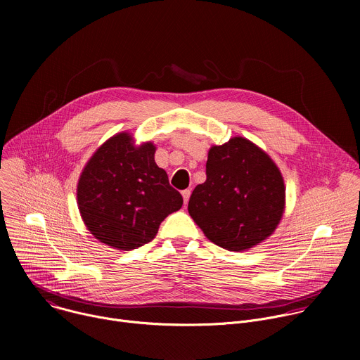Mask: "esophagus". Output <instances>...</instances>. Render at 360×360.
Here are the masks:
<instances>
[{
  "instance_id": "obj_1",
  "label": "esophagus",
  "mask_w": 360,
  "mask_h": 360,
  "mask_svg": "<svg viewBox=\"0 0 360 360\" xmlns=\"http://www.w3.org/2000/svg\"><path fill=\"white\" fill-rule=\"evenodd\" d=\"M182 196H184V202H185V203H188L189 196H191V189H185V191H182Z\"/></svg>"
}]
</instances>
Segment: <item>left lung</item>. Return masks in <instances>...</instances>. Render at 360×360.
Segmentation results:
<instances>
[{
	"label": "left lung",
	"instance_id": "obj_1",
	"mask_svg": "<svg viewBox=\"0 0 360 360\" xmlns=\"http://www.w3.org/2000/svg\"><path fill=\"white\" fill-rule=\"evenodd\" d=\"M285 208L283 178L275 162L250 141L236 136L212 146L207 181L188 211L205 236L228 250H245L266 239Z\"/></svg>",
	"mask_w": 360,
	"mask_h": 360
}]
</instances>
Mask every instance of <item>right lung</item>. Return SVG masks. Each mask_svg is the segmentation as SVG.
I'll list each match as a JSON object with an SVG mask.
<instances>
[{"mask_svg":"<svg viewBox=\"0 0 360 360\" xmlns=\"http://www.w3.org/2000/svg\"><path fill=\"white\" fill-rule=\"evenodd\" d=\"M155 146H134L122 132L102 145L84 168L77 196L89 232L108 246L131 250L157 236L161 222L181 210L182 195L153 160Z\"/></svg>","mask_w":360,"mask_h":360,"instance_id":"obj_1","label":"right lung"}]
</instances>
